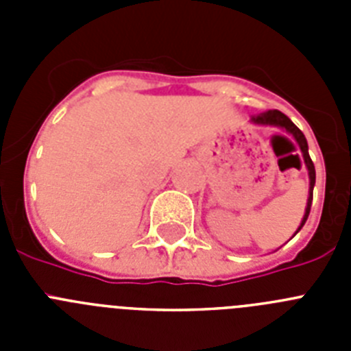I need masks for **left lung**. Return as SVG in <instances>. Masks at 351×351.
Instances as JSON below:
<instances>
[{"label":"left lung","instance_id":"1","mask_svg":"<svg viewBox=\"0 0 351 351\" xmlns=\"http://www.w3.org/2000/svg\"><path fill=\"white\" fill-rule=\"evenodd\" d=\"M251 121H253L255 125L278 126V128L287 130L291 137L295 138V142L299 144L300 151H302L304 163H306V169H308V173H309V197H308V206H306V213H304V218H302V221H300V226L297 228V232H299L300 228L304 226V223H306V219H308L309 210H311L313 188H315V179H316L315 165H313V161H311V158H309V153H308V141H306V137H304V133L300 132V130L297 128V126L293 125V123H291V121L288 119V117L285 116L283 112H280V110H267V112H262V114H258V116H253V117H251ZM297 232H295V234H297ZM295 234H293V235H295Z\"/></svg>","mask_w":351,"mask_h":351}]
</instances>
